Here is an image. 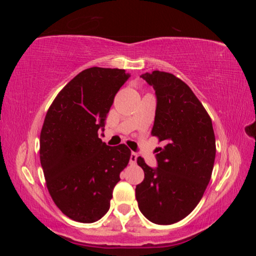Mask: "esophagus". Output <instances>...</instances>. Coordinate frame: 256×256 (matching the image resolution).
Masks as SVG:
<instances>
[{
	"label": "esophagus",
	"instance_id": "esophagus-1",
	"mask_svg": "<svg viewBox=\"0 0 256 256\" xmlns=\"http://www.w3.org/2000/svg\"><path fill=\"white\" fill-rule=\"evenodd\" d=\"M136 159H138V154L136 152H132L131 154V157H130V162L132 164H134L136 162Z\"/></svg>",
	"mask_w": 256,
	"mask_h": 256
}]
</instances>
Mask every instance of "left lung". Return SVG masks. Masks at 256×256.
Returning <instances> with one entry per match:
<instances>
[{
  "instance_id": "left-lung-1",
  "label": "left lung",
  "mask_w": 256,
  "mask_h": 256,
  "mask_svg": "<svg viewBox=\"0 0 256 256\" xmlns=\"http://www.w3.org/2000/svg\"><path fill=\"white\" fill-rule=\"evenodd\" d=\"M157 96L151 136L162 142L157 148L158 167L138 157L144 180L136 185L138 209L157 224H172L194 210L209 184L216 158V138L206 108L180 78L154 71L141 76Z\"/></svg>"
}]
</instances>
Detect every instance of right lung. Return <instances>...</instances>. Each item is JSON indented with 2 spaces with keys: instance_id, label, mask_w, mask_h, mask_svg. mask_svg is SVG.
<instances>
[{
  "instance_id": "obj_1",
  "label": "right lung",
  "mask_w": 256,
  "mask_h": 256,
  "mask_svg": "<svg viewBox=\"0 0 256 256\" xmlns=\"http://www.w3.org/2000/svg\"><path fill=\"white\" fill-rule=\"evenodd\" d=\"M128 78L122 68H86L47 110L40 149L46 186L58 209L74 222L92 224L105 216L130 162L126 146H110L98 138L115 94Z\"/></svg>"
}]
</instances>
